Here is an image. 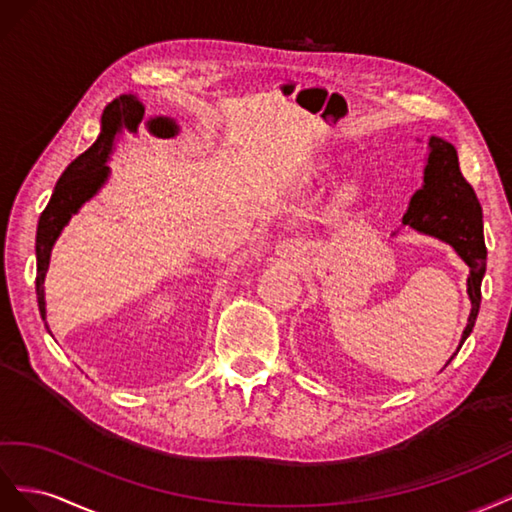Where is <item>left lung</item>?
Wrapping results in <instances>:
<instances>
[{
	"instance_id": "left-lung-1",
	"label": "left lung",
	"mask_w": 512,
	"mask_h": 512,
	"mask_svg": "<svg viewBox=\"0 0 512 512\" xmlns=\"http://www.w3.org/2000/svg\"><path fill=\"white\" fill-rule=\"evenodd\" d=\"M429 148L431 152L425 167V186L412 197L410 208L403 216V225H410L422 233L448 242L470 266L467 296L472 300V313L461 337L463 345L476 324L480 309V283H483L487 270L483 208H480L472 184L463 178L455 145L440 137H431Z\"/></svg>"
}]
</instances>
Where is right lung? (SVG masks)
Segmentation results:
<instances>
[{"mask_svg":"<svg viewBox=\"0 0 512 512\" xmlns=\"http://www.w3.org/2000/svg\"><path fill=\"white\" fill-rule=\"evenodd\" d=\"M143 111L145 109L141 105V100L133 94H122L118 98H113L105 107V111H102L100 137L90 150H85L66 167L62 178L55 184V191L47 203V208L40 214L36 231V298L42 319L47 315L45 274L49 270L51 248L64 225L70 221V216L75 214L87 199L94 197L98 193V188L105 184L109 175L107 160L113 152L115 137H118L122 128H128L130 133H137V126L143 120ZM148 128L156 137H173L178 133V126L167 118L150 120Z\"/></svg>","mask_w":512,"mask_h":512,"instance_id":"right-lung-1","label":"right lung"}]
</instances>
